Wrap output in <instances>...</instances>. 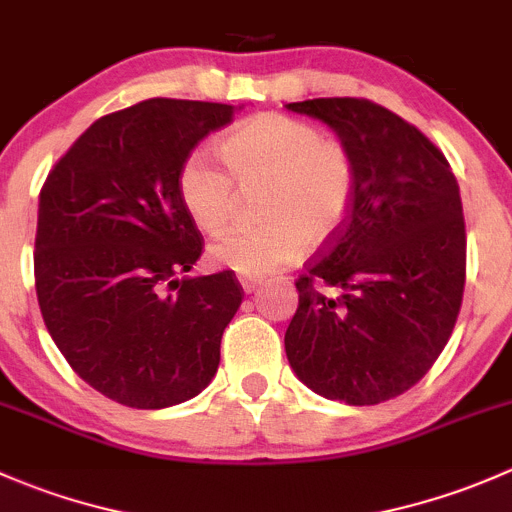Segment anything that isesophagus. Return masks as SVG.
I'll use <instances>...</instances> for the list:
<instances>
[{
  "label": "esophagus",
  "mask_w": 512,
  "mask_h": 512,
  "mask_svg": "<svg viewBox=\"0 0 512 512\" xmlns=\"http://www.w3.org/2000/svg\"><path fill=\"white\" fill-rule=\"evenodd\" d=\"M240 285L247 294H250V292H255L257 287H260V280H252V277H240Z\"/></svg>",
  "instance_id": "esophagus-1"
}]
</instances>
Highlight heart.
<instances>
[{
  "mask_svg": "<svg viewBox=\"0 0 512 512\" xmlns=\"http://www.w3.org/2000/svg\"><path fill=\"white\" fill-rule=\"evenodd\" d=\"M230 174L203 151L185 158L178 193L193 223L218 235L235 220L242 193L267 188L260 230H237L210 245V262L242 277L292 265L307 245L332 237L352 208L356 168L342 141L282 113H257L218 143Z\"/></svg>",
  "mask_w": 512,
  "mask_h": 512,
  "instance_id": "b5f03b06",
  "label": "heart"
}]
</instances>
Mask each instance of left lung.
Returning a JSON list of instances; mask_svg holds the SVG:
<instances>
[{
	"label": "left lung",
	"mask_w": 512,
	"mask_h": 512,
	"mask_svg": "<svg viewBox=\"0 0 512 512\" xmlns=\"http://www.w3.org/2000/svg\"><path fill=\"white\" fill-rule=\"evenodd\" d=\"M349 148L347 218L294 282L285 332L294 374L314 394L374 406L423 379L451 339L466 285V223L446 156L404 118L366 98H312Z\"/></svg>",
	"instance_id": "obj_1"
}]
</instances>
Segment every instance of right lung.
<instances>
[{
  "label": "right lung",
  "mask_w": 512,
  "mask_h": 512,
  "mask_svg": "<svg viewBox=\"0 0 512 512\" xmlns=\"http://www.w3.org/2000/svg\"><path fill=\"white\" fill-rule=\"evenodd\" d=\"M235 106L148 98L91 123L39 193L34 280L41 317L71 369L131 409L198 396L240 307L235 272L180 277L203 235L178 173Z\"/></svg>",
  "instance_id": "right-lung-1"
}]
</instances>
